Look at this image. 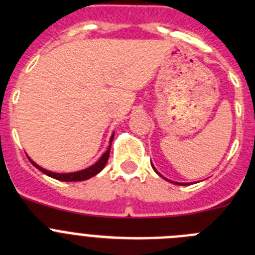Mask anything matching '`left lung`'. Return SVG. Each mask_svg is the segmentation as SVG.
I'll list each match as a JSON object with an SVG mask.
<instances>
[{
  "label": "left lung",
  "mask_w": 255,
  "mask_h": 255,
  "mask_svg": "<svg viewBox=\"0 0 255 255\" xmlns=\"http://www.w3.org/2000/svg\"><path fill=\"white\" fill-rule=\"evenodd\" d=\"M153 168H154V167H153ZM154 171L157 172V170H155V168H154ZM157 173H158V172H157ZM158 175L161 176V173H158ZM166 180H167V179H166ZM176 184H177V185H186V184H184V182H176Z\"/></svg>",
  "instance_id": "8db88e82"
}]
</instances>
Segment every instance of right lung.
Segmentation results:
<instances>
[{"instance_id": "add662e5", "label": "right lung", "mask_w": 255, "mask_h": 255, "mask_svg": "<svg viewBox=\"0 0 255 255\" xmlns=\"http://www.w3.org/2000/svg\"><path fill=\"white\" fill-rule=\"evenodd\" d=\"M112 140H114V134H112L111 139H110V145H108V149L103 153L102 157H101V158L98 159V161H97L93 166H91V167H88V168H85V170H82V171H76V172H69V173L52 172V171H48V170H46V168H42L40 166H38V164L35 163V162L31 161L29 157L28 158H29V161L33 163V166H35L38 170H40L43 173H46L47 176L53 177V179L60 180V181H84V180H88V179H91V177L96 176L97 173H100L101 171L103 170V167H105L106 163H107V161H108V157H110V150H111Z\"/></svg>"}]
</instances>
